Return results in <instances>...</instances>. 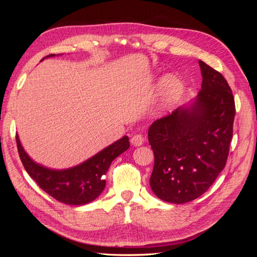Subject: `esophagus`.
I'll list each match as a JSON object with an SVG mask.
<instances>
[{"label":"esophagus","mask_w":257,"mask_h":257,"mask_svg":"<svg viewBox=\"0 0 257 257\" xmlns=\"http://www.w3.org/2000/svg\"><path fill=\"white\" fill-rule=\"evenodd\" d=\"M144 142H145V138L141 134H135L131 139V143L133 144L134 146H136V147L142 146L144 144Z\"/></svg>","instance_id":"1"}]
</instances>
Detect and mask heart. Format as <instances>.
Here are the masks:
<instances>
[{
  "label": "heart",
  "instance_id": "b5f03b06",
  "mask_svg": "<svg viewBox=\"0 0 257 257\" xmlns=\"http://www.w3.org/2000/svg\"><path fill=\"white\" fill-rule=\"evenodd\" d=\"M182 87L180 82L174 78H167L163 84V103L162 110L163 112H168L173 109L181 96Z\"/></svg>",
  "mask_w": 257,
  "mask_h": 257
}]
</instances>
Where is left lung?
I'll list each match as a JSON object with an SVG mask.
<instances>
[{"instance_id": "left-lung-1", "label": "left lung", "mask_w": 257, "mask_h": 257, "mask_svg": "<svg viewBox=\"0 0 257 257\" xmlns=\"http://www.w3.org/2000/svg\"><path fill=\"white\" fill-rule=\"evenodd\" d=\"M197 97L154 121L148 139L154 153L153 193L172 204L199 197L226 165L235 119V99L221 73L199 60Z\"/></svg>"}]
</instances>
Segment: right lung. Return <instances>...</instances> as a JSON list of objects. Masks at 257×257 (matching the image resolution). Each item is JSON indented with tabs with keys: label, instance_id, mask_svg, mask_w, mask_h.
Instances as JSON below:
<instances>
[{
	"label": "right lung",
	"instance_id": "obj_1",
	"mask_svg": "<svg viewBox=\"0 0 257 257\" xmlns=\"http://www.w3.org/2000/svg\"><path fill=\"white\" fill-rule=\"evenodd\" d=\"M56 54H50L53 57ZM19 157L30 177L51 197L60 203L81 206L94 200L105 189L104 176L111 162L130 148L127 136L106 147L94 157L81 164L67 169H50L37 164L23 149L16 135Z\"/></svg>",
	"mask_w": 257,
	"mask_h": 257
}]
</instances>
